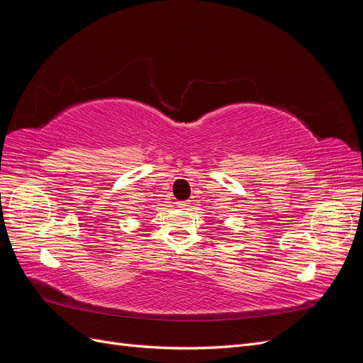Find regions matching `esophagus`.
<instances>
[{
  "label": "esophagus",
  "instance_id": "34e87169",
  "mask_svg": "<svg viewBox=\"0 0 363 363\" xmlns=\"http://www.w3.org/2000/svg\"><path fill=\"white\" fill-rule=\"evenodd\" d=\"M189 204H191V200H184V201H177V206H179V207H183V208H184V207H188Z\"/></svg>",
  "mask_w": 363,
  "mask_h": 363
}]
</instances>
